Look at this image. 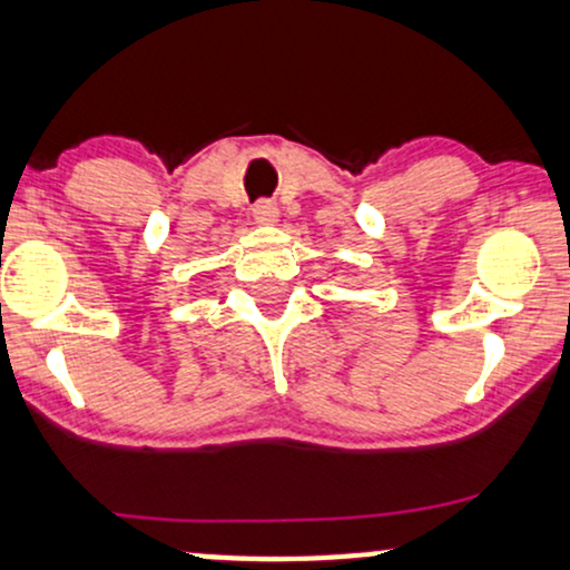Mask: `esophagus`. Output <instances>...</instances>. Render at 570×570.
Wrapping results in <instances>:
<instances>
[{"mask_svg":"<svg viewBox=\"0 0 570 570\" xmlns=\"http://www.w3.org/2000/svg\"><path fill=\"white\" fill-rule=\"evenodd\" d=\"M252 215H255V220H261V223H276L278 220L276 202H271V199L257 202V205L252 207Z\"/></svg>","mask_w":570,"mask_h":570,"instance_id":"34e87169","label":"esophagus"}]
</instances>
